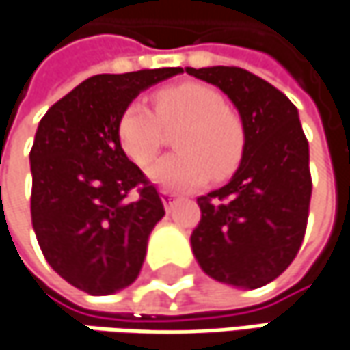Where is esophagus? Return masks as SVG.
Listing matches in <instances>:
<instances>
[{
  "instance_id": "obj_1",
  "label": "esophagus",
  "mask_w": 350,
  "mask_h": 350,
  "mask_svg": "<svg viewBox=\"0 0 350 350\" xmlns=\"http://www.w3.org/2000/svg\"><path fill=\"white\" fill-rule=\"evenodd\" d=\"M161 199L167 211H171V209L177 205V195H175V193H171V191H161Z\"/></svg>"
}]
</instances>
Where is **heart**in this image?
Wrapping results in <instances>:
<instances>
[{
  "label": "heart",
  "instance_id": "b5f03b06",
  "mask_svg": "<svg viewBox=\"0 0 350 350\" xmlns=\"http://www.w3.org/2000/svg\"><path fill=\"white\" fill-rule=\"evenodd\" d=\"M154 115L143 101H131L119 117L117 139L123 153L139 165L155 161L165 141V130L175 135L177 153L157 161L149 177L153 183L173 191H189L209 177H229L245 153V127L237 113L225 105L219 91L201 83H179L153 95Z\"/></svg>",
  "mask_w": 350,
  "mask_h": 350
}]
</instances>
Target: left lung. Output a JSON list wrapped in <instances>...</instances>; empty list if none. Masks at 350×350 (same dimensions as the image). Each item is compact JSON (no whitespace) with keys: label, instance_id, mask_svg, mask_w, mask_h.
Here are the masks:
<instances>
[{"label":"left lung","instance_id":"1","mask_svg":"<svg viewBox=\"0 0 350 350\" xmlns=\"http://www.w3.org/2000/svg\"><path fill=\"white\" fill-rule=\"evenodd\" d=\"M227 93L245 127V153L225 187L197 199L201 221L193 255L219 283L257 288L297 257L311 203L309 141L297 107L265 79L241 67L185 69Z\"/></svg>","mask_w":350,"mask_h":350}]
</instances>
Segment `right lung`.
Here are the masks:
<instances>
[{"mask_svg": "<svg viewBox=\"0 0 350 350\" xmlns=\"http://www.w3.org/2000/svg\"><path fill=\"white\" fill-rule=\"evenodd\" d=\"M181 67L93 75L39 121L31 223L43 257L69 285L111 295L137 279L147 239L165 215L155 185L117 139L123 109Z\"/></svg>", "mask_w": 350, "mask_h": 350, "instance_id": "obj_1", "label": "right lung"}]
</instances>
